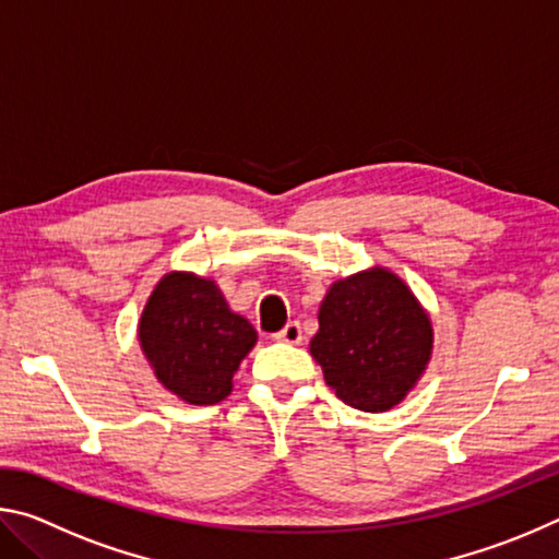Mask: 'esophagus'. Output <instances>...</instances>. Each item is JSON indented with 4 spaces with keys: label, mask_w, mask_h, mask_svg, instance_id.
Here are the masks:
<instances>
[{
    "label": "esophagus",
    "mask_w": 559,
    "mask_h": 559,
    "mask_svg": "<svg viewBox=\"0 0 559 559\" xmlns=\"http://www.w3.org/2000/svg\"><path fill=\"white\" fill-rule=\"evenodd\" d=\"M278 343H288V345H300L302 343V328L298 320H293V323H288L286 328L281 330V333L276 335Z\"/></svg>",
    "instance_id": "esophagus-1"
}]
</instances>
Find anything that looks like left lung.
I'll return each mask as SVG.
<instances>
[{"instance_id":"obj_1","label":"left lung","mask_w":559,"mask_h":559,"mask_svg":"<svg viewBox=\"0 0 559 559\" xmlns=\"http://www.w3.org/2000/svg\"><path fill=\"white\" fill-rule=\"evenodd\" d=\"M310 355L330 390L359 412H390L409 394L433 353L427 308L384 266L335 281L318 310Z\"/></svg>"}]
</instances>
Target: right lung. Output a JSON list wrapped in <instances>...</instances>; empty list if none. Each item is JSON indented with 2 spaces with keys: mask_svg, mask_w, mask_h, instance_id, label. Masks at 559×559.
Masks as SVG:
<instances>
[{
  "mask_svg": "<svg viewBox=\"0 0 559 559\" xmlns=\"http://www.w3.org/2000/svg\"><path fill=\"white\" fill-rule=\"evenodd\" d=\"M257 340V330L234 313L216 281L192 271L165 273L138 323V343L157 382L197 406L231 394L234 374Z\"/></svg>",
  "mask_w": 559,
  "mask_h": 559,
  "instance_id": "right-lung-1",
  "label": "right lung"
}]
</instances>
